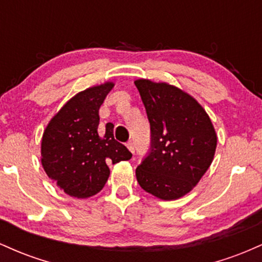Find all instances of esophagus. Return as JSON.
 <instances>
[{
    "label": "esophagus",
    "instance_id": "34e87169",
    "mask_svg": "<svg viewBox=\"0 0 262 262\" xmlns=\"http://www.w3.org/2000/svg\"><path fill=\"white\" fill-rule=\"evenodd\" d=\"M127 148L130 150L132 152H134V150H135V146H134V143L133 141H128L127 143Z\"/></svg>",
    "mask_w": 262,
    "mask_h": 262
}]
</instances>
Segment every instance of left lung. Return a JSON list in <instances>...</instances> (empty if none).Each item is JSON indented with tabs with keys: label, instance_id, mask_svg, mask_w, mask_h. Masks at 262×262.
<instances>
[{
	"label": "left lung",
	"instance_id": "obj_1",
	"mask_svg": "<svg viewBox=\"0 0 262 262\" xmlns=\"http://www.w3.org/2000/svg\"><path fill=\"white\" fill-rule=\"evenodd\" d=\"M150 123V149L135 170L140 187L160 200L185 196L208 170L217 135L193 97L167 83L135 81Z\"/></svg>",
	"mask_w": 262,
	"mask_h": 262
}]
</instances>
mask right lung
I'll return each instance as SVG.
<instances>
[{
    "label": "right lung",
    "instance_id": "add662e5",
    "mask_svg": "<svg viewBox=\"0 0 262 262\" xmlns=\"http://www.w3.org/2000/svg\"><path fill=\"white\" fill-rule=\"evenodd\" d=\"M112 82L77 93L56 113L41 139V164L47 175L69 196L98 193L110 176V164L129 160L132 152L114 139L113 124L98 132L101 104Z\"/></svg>",
    "mask_w": 262,
    "mask_h": 262
}]
</instances>
